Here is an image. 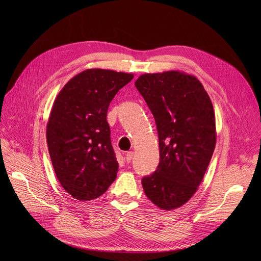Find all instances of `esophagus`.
I'll return each instance as SVG.
<instances>
[{"instance_id": "obj_1", "label": "esophagus", "mask_w": 261, "mask_h": 261, "mask_svg": "<svg viewBox=\"0 0 261 261\" xmlns=\"http://www.w3.org/2000/svg\"><path fill=\"white\" fill-rule=\"evenodd\" d=\"M133 151H128L127 153H126V161H127V163H130L131 161H132V159H133Z\"/></svg>"}]
</instances>
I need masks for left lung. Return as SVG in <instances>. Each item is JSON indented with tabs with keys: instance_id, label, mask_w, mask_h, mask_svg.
<instances>
[{
	"instance_id": "left-lung-1",
	"label": "left lung",
	"mask_w": 261,
	"mask_h": 261,
	"mask_svg": "<svg viewBox=\"0 0 261 261\" xmlns=\"http://www.w3.org/2000/svg\"><path fill=\"white\" fill-rule=\"evenodd\" d=\"M135 87L151 111L160 163L142 179L146 196L160 208L182 206L194 196L216 146L213 103L201 82L180 72L144 74Z\"/></svg>"
}]
</instances>
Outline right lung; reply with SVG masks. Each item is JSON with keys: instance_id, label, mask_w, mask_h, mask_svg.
<instances>
[{"instance_id": "1", "label": "right lung", "mask_w": 261, "mask_h": 261, "mask_svg": "<svg viewBox=\"0 0 261 261\" xmlns=\"http://www.w3.org/2000/svg\"><path fill=\"white\" fill-rule=\"evenodd\" d=\"M132 74L93 68L72 78L58 94L47 122L53 167L66 193L80 201L103 195L118 163L107 121L110 102Z\"/></svg>"}]
</instances>
